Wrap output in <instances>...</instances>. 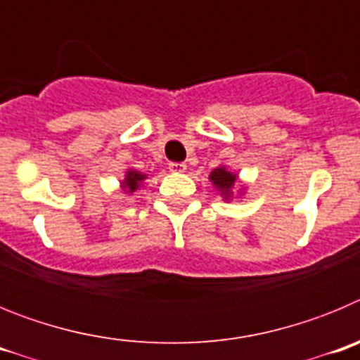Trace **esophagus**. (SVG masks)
<instances>
[{
  "label": "esophagus",
  "instance_id": "1",
  "mask_svg": "<svg viewBox=\"0 0 360 360\" xmlns=\"http://www.w3.org/2000/svg\"><path fill=\"white\" fill-rule=\"evenodd\" d=\"M169 171L171 173H186L187 165L184 164V162H171Z\"/></svg>",
  "mask_w": 360,
  "mask_h": 360
}]
</instances>
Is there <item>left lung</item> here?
I'll return each mask as SVG.
<instances>
[{
    "label": "left lung",
    "instance_id": "8db88e82",
    "mask_svg": "<svg viewBox=\"0 0 360 360\" xmlns=\"http://www.w3.org/2000/svg\"><path fill=\"white\" fill-rule=\"evenodd\" d=\"M209 180H211V184L214 186V189L218 191L219 195L224 196V200H227V202L232 200V196H234L232 187H234V184H236L238 180L236 173H232V171L227 169L225 165H219V167L211 171ZM241 189H245V187H241Z\"/></svg>",
    "mask_w": 360,
    "mask_h": 360
}]
</instances>
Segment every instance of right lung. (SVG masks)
Masks as SVG:
<instances>
[{"label": "right lung", "instance_id": "add662e5", "mask_svg": "<svg viewBox=\"0 0 360 360\" xmlns=\"http://www.w3.org/2000/svg\"><path fill=\"white\" fill-rule=\"evenodd\" d=\"M146 178H148V174L141 173V171L128 169L126 171V178L120 182V189H122L124 193H128V195H133V193L142 186V182H144Z\"/></svg>", "mask_w": 360, "mask_h": 360}]
</instances>
